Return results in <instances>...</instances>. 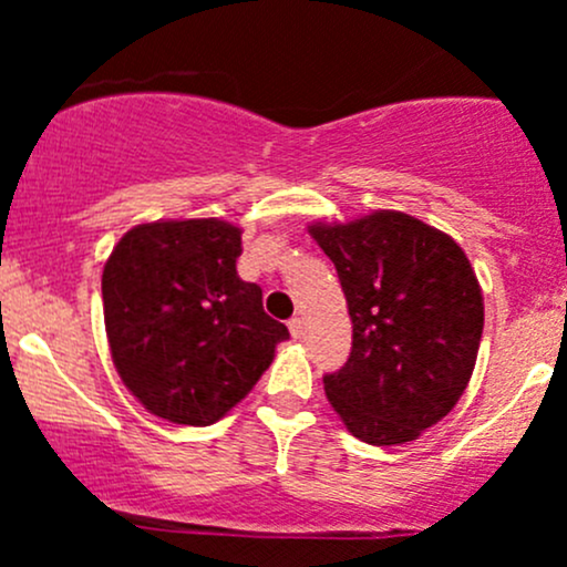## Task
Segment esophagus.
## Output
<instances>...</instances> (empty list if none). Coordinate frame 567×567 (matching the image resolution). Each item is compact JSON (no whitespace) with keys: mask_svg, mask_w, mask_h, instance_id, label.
Listing matches in <instances>:
<instances>
[{"mask_svg":"<svg viewBox=\"0 0 567 567\" xmlns=\"http://www.w3.org/2000/svg\"><path fill=\"white\" fill-rule=\"evenodd\" d=\"M288 328H290V336L292 338H301L303 336V320H301V317H292V320L288 322Z\"/></svg>","mask_w":567,"mask_h":567,"instance_id":"34e87169","label":"esophagus"}]
</instances>
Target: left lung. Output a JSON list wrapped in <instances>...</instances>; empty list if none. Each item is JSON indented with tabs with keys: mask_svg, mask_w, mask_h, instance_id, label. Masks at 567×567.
I'll return each instance as SVG.
<instances>
[{
	"mask_svg": "<svg viewBox=\"0 0 567 567\" xmlns=\"http://www.w3.org/2000/svg\"><path fill=\"white\" fill-rule=\"evenodd\" d=\"M309 234L336 264L354 324L347 365L322 379L357 440L402 445L451 413L483 338V290L455 239L375 210Z\"/></svg>",
	"mask_w": 567,
	"mask_h": 567,
	"instance_id": "left-lung-1",
	"label": "left lung"
}]
</instances>
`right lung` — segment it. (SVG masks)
Returning a JSON list of instances; mask_svg holds the SVG:
<instances>
[{
  "mask_svg": "<svg viewBox=\"0 0 567 567\" xmlns=\"http://www.w3.org/2000/svg\"><path fill=\"white\" fill-rule=\"evenodd\" d=\"M243 231L218 218L130 229L103 266V320L120 379L148 413L184 426L224 419L290 333L237 275Z\"/></svg>",
  "mask_w": 567,
  "mask_h": 567,
  "instance_id": "right-lung-1",
  "label": "right lung"
}]
</instances>
